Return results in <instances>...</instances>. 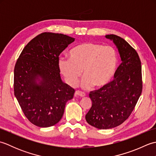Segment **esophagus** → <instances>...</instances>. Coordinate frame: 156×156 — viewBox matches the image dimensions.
<instances>
[{
    "label": "esophagus",
    "mask_w": 156,
    "mask_h": 156,
    "mask_svg": "<svg viewBox=\"0 0 156 156\" xmlns=\"http://www.w3.org/2000/svg\"><path fill=\"white\" fill-rule=\"evenodd\" d=\"M85 93L80 91H78V90H76L75 92V96L76 97H85Z\"/></svg>",
    "instance_id": "34e87169"
}]
</instances>
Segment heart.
<instances>
[{"label": "heart", "mask_w": 156, "mask_h": 156, "mask_svg": "<svg viewBox=\"0 0 156 156\" xmlns=\"http://www.w3.org/2000/svg\"><path fill=\"white\" fill-rule=\"evenodd\" d=\"M118 55L114 48L93 42H84L69 51V59L59 58L58 66L66 82L72 87L77 86L80 76L82 87L92 85L101 88L113 77L118 66Z\"/></svg>", "instance_id": "heart-1"}]
</instances>
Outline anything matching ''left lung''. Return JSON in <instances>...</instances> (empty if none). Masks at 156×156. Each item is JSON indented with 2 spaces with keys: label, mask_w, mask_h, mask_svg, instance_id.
Returning a JSON list of instances; mask_svg holds the SVG:
<instances>
[{
  "label": "left lung",
  "mask_w": 156,
  "mask_h": 156,
  "mask_svg": "<svg viewBox=\"0 0 156 156\" xmlns=\"http://www.w3.org/2000/svg\"><path fill=\"white\" fill-rule=\"evenodd\" d=\"M105 37L116 45L121 64L113 80L89 94L92 107L85 118L89 125L99 129L122 124L133 111L142 90L141 66L137 51L117 35H107Z\"/></svg>",
  "instance_id": "1"
}]
</instances>
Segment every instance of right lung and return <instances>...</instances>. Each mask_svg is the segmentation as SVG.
Wrapping results in <instances>:
<instances>
[{
    "mask_svg": "<svg viewBox=\"0 0 156 156\" xmlns=\"http://www.w3.org/2000/svg\"><path fill=\"white\" fill-rule=\"evenodd\" d=\"M75 40L66 35L43 33L23 49L14 69V93L23 113L39 127L57 124L74 89L62 81L59 55Z\"/></svg>",
    "mask_w": 156,
    "mask_h": 156,
    "instance_id": "add662e5",
    "label": "right lung"
}]
</instances>
